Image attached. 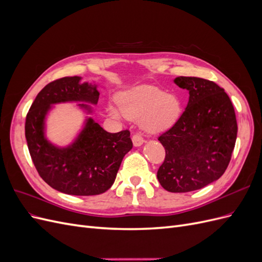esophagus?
I'll use <instances>...</instances> for the list:
<instances>
[{"label": "esophagus", "mask_w": 262, "mask_h": 262, "mask_svg": "<svg viewBox=\"0 0 262 262\" xmlns=\"http://www.w3.org/2000/svg\"><path fill=\"white\" fill-rule=\"evenodd\" d=\"M132 141H133V144H134V146H140V145H142V144L144 143V139H143V137L141 136V133H136V134H133Z\"/></svg>", "instance_id": "34e87169"}]
</instances>
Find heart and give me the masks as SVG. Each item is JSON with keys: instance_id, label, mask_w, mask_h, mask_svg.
Returning <instances> with one entry per match:
<instances>
[{"instance_id": "heart-1", "label": "heart", "mask_w": 262, "mask_h": 262, "mask_svg": "<svg viewBox=\"0 0 262 262\" xmlns=\"http://www.w3.org/2000/svg\"><path fill=\"white\" fill-rule=\"evenodd\" d=\"M121 113L131 119H141L148 131H161L175 122L181 113V102L175 95L166 94L152 85H142L125 92L118 98ZM110 113L119 116L118 110Z\"/></svg>"}]
</instances>
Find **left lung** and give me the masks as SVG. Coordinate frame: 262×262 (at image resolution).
<instances>
[{
    "mask_svg": "<svg viewBox=\"0 0 262 262\" xmlns=\"http://www.w3.org/2000/svg\"><path fill=\"white\" fill-rule=\"evenodd\" d=\"M175 83L190 96L175 124L158 138L166 154L157 179L169 192H189L225 172L235 147L237 121L231 99L217 84L190 76H178Z\"/></svg>",
    "mask_w": 262,
    "mask_h": 262,
    "instance_id": "left-lung-1",
    "label": "left lung"
}]
</instances>
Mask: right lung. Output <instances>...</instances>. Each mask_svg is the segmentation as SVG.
<instances>
[{
  "instance_id": "1",
  "label": "right lung",
  "mask_w": 262,
  "mask_h": 262,
  "mask_svg": "<svg viewBox=\"0 0 262 262\" xmlns=\"http://www.w3.org/2000/svg\"><path fill=\"white\" fill-rule=\"evenodd\" d=\"M80 80L78 76L58 78L39 92L26 116L25 137L39 176L50 187L67 194L96 195L115 182L124 155L132 148L130 131L109 133L90 118L69 147H55L43 136V120L50 105L64 101L97 104L96 87L80 84Z\"/></svg>"
}]
</instances>
